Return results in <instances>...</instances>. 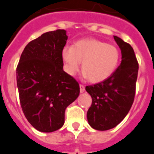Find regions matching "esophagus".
<instances>
[{
  "mask_svg": "<svg viewBox=\"0 0 154 154\" xmlns=\"http://www.w3.org/2000/svg\"><path fill=\"white\" fill-rule=\"evenodd\" d=\"M85 85H80V91H81V93H83V92H85Z\"/></svg>",
  "mask_w": 154,
  "mask_h": 154,
  "instance_id": "1",
  "label": "esophagus"
}]
</instances>
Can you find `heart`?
Instances as JSON below:
<instances>
[{
  "mask_svg": "<svg viewBox=\"0 0 154 154\" xmlns=\"http://www.w3.org/2000/svg\"><path fill=\"white\" fill-rule=\"evenodd\" d=\"M62 57L69 75H74L82 62L84 77L92 83H99L116 71L120 61V52L116 45L89 38L79 40L73 47H64Z\"/></svg>",
  "mask_w": 154,
  "mask_h": 154,
  "instance_id": "b5f03b06",
  "label": "heart"
}]
</instances>
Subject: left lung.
I'll list each match as a JSON object with an SVG mask.
<instances>
[{
	"label": "left lung",
	"mask_w": 154,
	"mask_h": 154,
	"mask_svg": "<svg viewBox=\"0 0 154 154\" xmlns=\"http://www.w3.org/2000/svg\"><path fill=\"white\" fill-rule=\"evenodd\" d=\"M114 39L121 49V63L109 78L85 88L92 98L87 113L88 123L97 130L119 125L130 110L136 94L139 64L134 50L118 36Z\"/></svg>",
	"instance_id": "obj_1"
}]
</instances>
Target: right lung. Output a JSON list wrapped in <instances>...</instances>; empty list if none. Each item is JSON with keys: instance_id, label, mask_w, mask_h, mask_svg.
Segmentation results:
<instances>
[{"instance_id": "1", "label": "right lung", "mask_w": 154, "mask_h": 154, "mask_svg": "<svg viewBox=\"0 0 154 154\" xmlns=\"http://www.w3.org/2000/svg\"><path fill=\"white\" fill-rule=\"evenodd\" d=\"M63 29L48 32L24 49L16 69L20 104L37 130L52 133L64 124L65 110L80 94L79 84L63 69Z\"/></svg>"}]
</instances>
